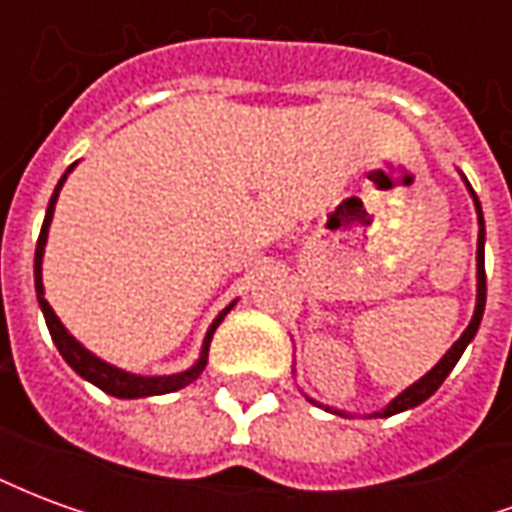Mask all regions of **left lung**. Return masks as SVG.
<instances>
[{
	"label": "left lung",
	"mask_w": 512,
	"mask_h": 512,
	"mask_svg": "<svg viewBox=\"0 0 512 512\" xmlns=\"http://www.w3.org/2000/svg\"><path fill=\"white\" fill-rule=\"evenodd\" d=\"M463 183H466V189H469V194H472L474 200V211H477V224H480V233H477V304H474V315L472 321H469V326L463 329V334L452 343V348L447 351V354L441 356L439 362H436V367L433 370H428L425 376L419 378V381H414V384L408 386V389H403L400 395L389 403L386 408H381V411H376L373 417H392V414H400V411H408V408L419 406V403H425L436 389H439L441 384H444V378L450 376V370L455 365H458V359H461V354L466 351V345L472 343L474 334H477V329H480V321H483V312H485V219H483V208H480V200H477V194H474V189L469 186V180L463 178ZM310 403H315L310 397ZM315 406H321V403H315ZM326 411H332V414H340V417H348L345 411H340V408H329L326 406Z\"/></svg>",
	"instance_id": "obj_1"
}]
</instances>
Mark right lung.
<instances>
[{
  "mask_svg": "<svg viewBox=\"0 0 512 512\" xmlns=\"http://www.w3.org/2000/svg\"><path fill=\"white\" fill-rule=\"evenodd\" d=\"M76 164L65 169V175L57 183V189L51 194L49 208H46V219H43V227H40V238L38 246H35V293H38V304L40 310H43V318H46V326H49V334L54 345H57V351L62 354V359L68 362V365L84 378V381H90L98 389H104L106 395L112 397H123V400H134V397H153V395H167V392H178L183 386H189L191 381H197L200 373L208 365V348H211V337L216 332V326L224 321V315L233 310V304L230 307H224L219 315H216V321L211 323V329L205 334V340H202V351L200 359L189 367V370H183V373H175V376H136V373H126V370H120V367L109 365L104 362L101 356H95L93 351H87L76 337H73L62 321L57 318V312L51 310V304L46 301V290H43V252H46V241H49V227L51 219H54V205H57V197H60L62 183L68 180V175L73 172Z\"/></svg>",
  "mask_w": 512,
  "mask_h": 512,
  "instance_id": "1",
  "label": "right lung"
}]
</instances>
